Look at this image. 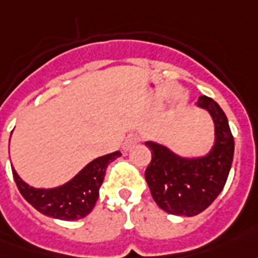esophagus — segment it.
Wrapping results in <instances>:
<instances>
[{
    "instance_id": "34e87169",
    "label": "esophagus",
    "mask_w": 258,
    "mask_h": 258,
    "mask_svg": "<svg viewBox=\"0 0 258 258\" xmlns=\"http://www.w3.org/2000/svg\"><path fill=\"white\" fill-rule=\"evenodd\" d=\"M137 142H139V139H137V137H133V136L127 137L126 142L123 143V150H125V151H127V150H131V148L133 147V146H136Z\"/></svg>"
}]
</instances>
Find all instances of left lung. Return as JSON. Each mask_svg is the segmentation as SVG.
Listing matches in <instances>:
<instances>
[{"label": "left lung", "mask_w": 258, "mask_h": 258, "mask_svg": "<svg viewBox=\"0 0 258 258\" xmlns=\"http://www.w3.org/2000/svg\"><path fill=\"white\" fill-rule=\"evenodd\" d=\"M197 106L214 122V146L208 155L183 158L162 144L146 142L151 151L146 180L154 201L169 214L192 217L204 212L223 191L232 165L234 137L224 111L208 96H201Z\"/></svg>", "instance_id": "8db88e82"}]
</instances>
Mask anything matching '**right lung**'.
<instances>
[{"instance_id":"obj_1","label":"right lung","mask_w":258,"mask_h":258,"mask_svg":"<svg viewBox=\"0 0 258 258\" xmlns=\"http://www.w3.org/2000/svg\"><path fill=\"white\" fill-rule=\"evenodd\" d=\"M121 155V152L115 151L96 158L70 181L56 188L30 187L15 169H12L13 178L23 198L39 213L57 220H80L95 208L107 166Z\"/></svg>"}]
</instances>
